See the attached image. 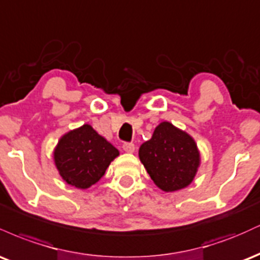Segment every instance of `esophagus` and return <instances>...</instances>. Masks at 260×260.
Returning <instances> with one entry per match:
<instances>
[{
  "mask_svg": "<svg viewBox=\"0 0 260 260\" xmlns=\"http://www.w3.org/2000/svg\"><path fill=\"white\" fill-rule=\"evenodd\" d=\"M123 150L126 151V153H134V151H136V145L133 144V143H124L123 144Z\"/></svg>",
  "mask_w": 260,
  "mask_h": 260,
  "instance_id": "esophagus-1",
  "label": "esophagus"
}]
</instances>
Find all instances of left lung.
<instances>
[{
    "instance_id": "8db88e82",
    "label": "left lung",
    "mask_w": 260,
    "mask_h": 260,
    "mask_svg": "<svg viewBox=\"0 0 260 260\" xmlns=\"http://www.w3.org/2000/svg\"><path fill=\"white\" fill-rule=\"evenodd\" d=\"M138 155L151 180L164 192L189 186L202 162L194 138L168 121L156 126L151 138L140 145Z\"/></svg>"
}]
</instances>
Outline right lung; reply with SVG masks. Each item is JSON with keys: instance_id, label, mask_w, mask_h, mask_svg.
<instances>
[{"instance_id": "add662e5", "label": "right lung", "mask_w": 260, "mask_h": 260, "mask_svg": "<svg viewBox=\"0 0 260 260\" xmlns=\"http://www.w3.org/2000/svg\"><path fill=\"white\" fill-rule=\"evenodd\" d=\"M120 155L90 124L64 133L53 149V162L66 183L86 189L100 181L111 161Z\"/></svg>"}]
</instances>
